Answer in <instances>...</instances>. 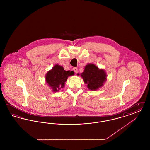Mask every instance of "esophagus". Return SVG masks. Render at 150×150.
I'll return each instance as SVG.
<instances>
[{
    "label": "esophagus",
    "instance_id": "1",
    "mask_svg": "<svg viewBox=\"0 0 150 150\" xmlns=\"http://www.w3.org/2000/svg\"><path fill=\"white\" fill-rule=\"evenodd\" d=\"M73 70H74V72H75V73H78V68H76V67H74V69H73Z\"/></svg>",
    "mask_w": 150,
    "mask_h": 150
}]
</instances>
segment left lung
I'll list each match as a JSON object with an SVG mask.
<instances>
[{
	"instance_id": "8db88e82",
	"label": "left lung",
	"mask_w": 150,
	"mask_h": 150,
	"mask_svg": "<svg viewBox=\"0 0 150 150\" xmlns=\"http://www.w3.org/2000/svg\"><path fill=\"white\" fill-rule=\"evenodd\" d=\"M78 75H79V74ZM80 75L83 79L85 84H87L88 88L92 91H96L100 88L107 79L105 71L100 69L92 64H86L84 71Z\"/></svg>"
}]
</instances>
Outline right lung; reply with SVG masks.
Instances as JSON below:
<instances>
[{
	"label": "right lung",
	"mask_w": 150,
	"mask_h": 150,
	"mask_svg": "<svg viewBox=\"0 0 150 150\" xmlns=\"http://www.w3.org/2000/svg\"><path fill=\"white\" fill-rule=\"evenodd\" d=\"M74 75V72L65 71L62 66L56 64L52 70L48 72L45 75V80L47 85L50 87L53 92L59 91L64 87L66 81L69 76Z\"/></svg>",
	"instance_id": "1"
}]
</instances>
